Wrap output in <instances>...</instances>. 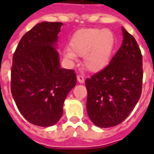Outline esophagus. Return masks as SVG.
Instances as JSON below:
<instances>
[{
    "mask_svg": "<svg viewBox=\"0 0 154 154\" xmlns=\"http://www.w3.org/2000/svg\"><path fill=\"white\" fill-rule=\"evenodd\" d=\"M77 80H78L79 82H80V83H83L84 81H85V79H84V77L82 75H77Z\"/></svg>",
    "mask_w": 154,
    "mask_h": 154,
    "instance_id": "34e87169",
    "label": "esophagus"
}]
</instances>
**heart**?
Instances as JSON below:
<instances>
[{"mask_svg":"<svg viewBox=\"0 0 154 154\" xmlns=\"http://www.w3.org/2000/svg\"><path fill=\"white\" fill-rule=\"evenodd\" d=\"M114 46L115 36L109 30L82 28L72 35L65 56L71 60L83 56L84 67L89 72H98L109 64Z\"/></svg>","mask_w":154,"mask_h":154,"instance_id":"heart-1","label":"heart"}]
</instances>
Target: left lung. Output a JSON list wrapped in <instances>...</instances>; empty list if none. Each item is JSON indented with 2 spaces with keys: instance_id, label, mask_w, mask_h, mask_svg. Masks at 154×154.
Masks as SVG:
<instances>
[{
  "instance_id": "8db88e82",
  "label": "left lung",
  "mask_w": 154,
  "mask_h": 154,
  "mask_svg": "<svg viewBox=\"0 0 154 154\" xmlns=\"http://www.w3.org/2000/svg\"><path fill=\"white\" fill-rule=\"evenodd\" d=\"M122 45L106 67L85 80L87 113L96 126L119 124L142 92L143 58L137 41L125 28Z\"/></svg>"
}]
</instances>
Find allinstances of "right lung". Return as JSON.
Returning <instances> with one entry per match:
<instances>
[{"instance_id":"right-lung-1","label":"right lung","mask_w":154,"mask_h":154,"mask_svg":"<svg viewBox=\"0 0 154 154\" xmlns=\"http://www.w3.org/2000/svg\"><path fill=\"white\" fill-rule=\"evenodd\" d=\"M62 22L39 23L24 35L14 53L11 90L17 109L29 123L55 125L76 84L74 70L61 69L55 48Z\"/></svg>"}]
</instances>
